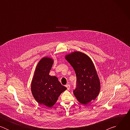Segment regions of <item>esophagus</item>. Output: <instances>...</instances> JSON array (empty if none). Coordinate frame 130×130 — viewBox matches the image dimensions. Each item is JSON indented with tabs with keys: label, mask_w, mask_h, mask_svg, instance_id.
I'll list each match as a JSON object with an SVG mask.
<instances>
[{
	"label": "esophagus",
	"mask_w": 130,
	"mask_h": 130,
	"mask_svg": "<svg viewBox=\"0 0 130 130\" xmlns=\"http://www.w3.org/2000/svg\"><path fill=\"white\" fill-rule=\"evenodd\" d=\"M66 87H67V89H68V90H69V89H70V85L69 84H67L66 85Z\"/></svg>",
	"instance_id": "34e87169"
}]
</instances>
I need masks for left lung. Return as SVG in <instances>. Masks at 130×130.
I'll return each instance as SVG.
<instances>
[{"label": "left lung", "instance_id": "8db88e82", "mask_svg": "<svg viewBox=\"0 0 130 130\" xmlns=\"http://www.w3.org/2000/svg\"><path fill=\"white\" fill-rule=\"evenodd\" d=\"M65 59L76 72L77 86L73 91L78 101L86 105L95 100L100 92V82L90 58L84 53L75 51L66 55Z\"/></svg>", "mask_w": 130, "mask_h": 130}]
</instances>
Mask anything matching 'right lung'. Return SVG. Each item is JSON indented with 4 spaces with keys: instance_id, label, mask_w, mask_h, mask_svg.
Segmentation results:
<instances>
[{
    "instance_id": "add662e5",
    "label": "right lung",
    "mask_w": 130,
    "mask_h": 130,
    "mask_svg": "<svg viewBox=\"0 0 130 130\" xmlns=\"http://www.w3.org/2000/svg\"><path fill=\"white\" fill-rule=\"evenodd\" d=\"M53 64L50 58H42L36 67L31 82L32 94L35 100L40 104L52 106L62 92L67 88L63 86L58 78L49 75Z\"/></svg>"
}]
</instances>
